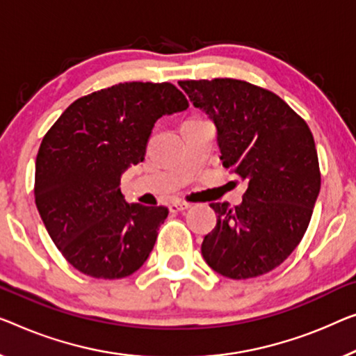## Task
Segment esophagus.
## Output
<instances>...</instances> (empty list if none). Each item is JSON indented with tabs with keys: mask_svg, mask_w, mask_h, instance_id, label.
Instances as JSON below:
<instances>
[{
	"mask_svg": "<svg viewBox=\"0 0 356 356\" xmlns=\"http://www.w3.org/2000/svg\"><path fill=\"white\" fill-rule=\"evenodd\" d=\"M190 208V203H185V201H172L169 204V211L171 212H179V211H185Z\"/></svg>",
	"mask_w": 356,
	"mask_h": 356,
	"instance_id": "obj_1",
	"label": "esophagus"
}]
</instances>
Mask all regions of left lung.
Returning a JSON list of instances; mask_svg holds the SVG:
<instances>
[{
    "label": "left lung",
    "mask_w": 356,
    "mask_h": 356,
    "mask_svg": "<svg viewBox=\"0 0 356 356\" xmlns=\"http://www.w3.org/2000/svg\"><path fill=\"white\" fill-rule=\"evenodd\" d=\"M179 84L216 123L224 168L248 182L240 206L211 204L217 224L201 254L232 280L272 272L304 238L320 193L314 134L283 99L256 84L235 78Z\"/></svg>",
    "instance_id": "left-lung-1"
}]
</instances>
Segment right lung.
Wrapping results in <instances>:
<instances>
[{
	"label": "right lung",
	"mask_w": 356,
	"mask_h": 356,
	"mask_svg": "<svg viewBox=\"0 0 356 356\" xmlns=\"http://www.w3.org/2000/svg\"><path fill=\"white\" fill-rule=\"evenodd\" d=\"M187 107L171 83H120L76 99L42 137L35 203L51 240L81 273L124 278L147 261L169 209L127 204L120 177L145 160L158 118Z\"/></svg>",
	"instance_id": "1"
}]
</instances>
